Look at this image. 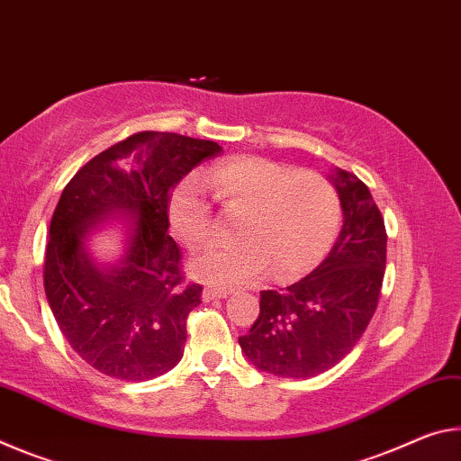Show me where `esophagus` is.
<instances>
[{
	"mask_svg": "<svg viewBox=\"0 0 461 461\" xmlns=\"http://www.w3.org/2000/svg\"><path fill=\"white\" fill-rule=\"evenodd\" d=\"M229 290H221V288H203L202 292V300L203 302H210V300H221L229 296Z\"/></svg>",
	"mask_w": 461,
	"mask_h": 461,
	"instance_id": "1",
	"label": "esophagus"
}]
</instances>
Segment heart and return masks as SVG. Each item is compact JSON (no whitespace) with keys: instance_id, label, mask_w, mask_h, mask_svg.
<instances>
[{"instance_id":"1","label":"heart","mask_w":461,"mask_h":461,"mask_svg":"<svg viewBox=\"0 0 461 461\" xmlns=\"http://www.w3.org/2000/svg\"><path fill=\"white\" fill-rule=\"evenodd\" d=\"M203 184L226 210L243 216L239 243L210 247L190 261L194 280L232 288L261 280L271 267L276 280H296L319 266L335 243L341 202L322 173L237 157L203 173ZM167 218L185 247L198 249L212 239V208L195 179H184L171 192Z\"/></svg>"}]
</instances>
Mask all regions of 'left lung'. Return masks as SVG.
Returning a JSON list of instances; mask_svg holds the SVG:
<instances>
[{
	"instance_id": "8db88e82",
	"label": "left lung",
	"mask_w": 461,
	"mask_h": 461,
	"mask_svg": "<svg viewBox=\"0 0 461 461\" xmlns=\"http://www.w3.org/2000/svg\"><path fill=\"white\" fill-rule=\"evenodd\" d=\"M343 226L330 253L300 282L263 290L259 319L239 337L240 351L261 372L314 378L349 353L378 306L386 269V229L367 185L330 169Z\"/></svg>"
}]
</instances>
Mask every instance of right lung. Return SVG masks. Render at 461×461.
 <instances>
[{
	"mask_svg": "<svg viewBox=\"0 0 461 461\" xmlns=\"http://www.w3.org/2000/svg\"><path fill=\"white\" fill-rule=\"evenodd\" d=\"M221 153L214 140L139 132L95 155L60 194L44 292L67 343L97 372L145 382L184 357L185 319L202 285L184 284L167 202L195 165ZM112 220L121 221L123 251L100 262L93 239Z\"/></svg>",
	"mask_w": 461,
	"mask_h": 461,
	"instance_id": "1",
	"label": "right lung"
}]
</instances>
